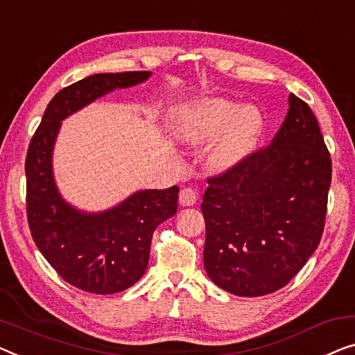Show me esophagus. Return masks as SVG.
<instances>
[{
    "label": "esophagus",
    "instance_id": "obj_1",
    "mask_svg": "<svg viewBox=\"0 0 355 355\" xmlns=\"http://www.w3.org/2000/svg\"><path fill=\"white\" fill-rule=\"evenodd\" d=\"M198 200V191L194 188H183L180 191V204L182 205H194Z\"/></svg>",
    "mask_w": 355,
    "mask_h": 355
}]
</instances>
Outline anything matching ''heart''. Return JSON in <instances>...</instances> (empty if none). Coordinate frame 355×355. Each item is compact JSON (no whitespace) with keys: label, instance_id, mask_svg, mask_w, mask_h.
<instances>
[{"label":"heart","instance_id":"1","mask_svg":"<svg viewBox=\"0 0 355 355\" xmlns=\"http://www.w3.org/2000/svg\"><path fill=\"white\" fill-rule=\"evenodd\" d=\"M223 128L210 151V164L216 168H230L252 150L260 134L261 116L255 108L237 111L236 105L226 100H209L188 114L182 134L191 141H202Z\"/></svg>","mask_w":355,"mask_h":355}]
</instances>
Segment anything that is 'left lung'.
Returning <instances> with one entry per match:
<instances>
[{"mask_svg": "<svg viewBox=\"0 0 355 355\" xmlns=\"http://www.w3.org/2000/svg\"><path fill=\"white\" fill-rule=\"evenodd\" d=\"M204 266L237 296L276 292L319 245L331 183L329 148L313 110L290 94L271 144L207 178Z\"/></svg>", "mask_w": 355, "mask_h": 355, "instance_id": "left-lung-1", "label": "left lung"}]
</instances>
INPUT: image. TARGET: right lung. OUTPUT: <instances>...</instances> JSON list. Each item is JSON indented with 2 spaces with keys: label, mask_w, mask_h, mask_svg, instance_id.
<instances>
[{
  "label": "right lung",
  "mask_w": 355,
  "mask_h": 355,
  "mask_svg": "<svg viewBox=\"0 0 355 355\" xmlns=\"http://www.w3.org/2000/svg\"><path fill=\"white\" fill-rule=\"evenodd\" d=\"M150 75L102 73L63 87L47 105L26 153V218L31 237L57 274L84 292L118 293L144 276L153 232L177 214L178 187L135 193L103 214H81L57 193L52 146L63 118L113 89L135 86Z\"/></svg>",
  "instance_id": "1"
}]
</instances>
